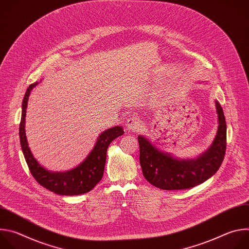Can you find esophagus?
Segmentation results:
<instances>
[{
    "mask_svg": "<svg viewBox=\"0 0 249 249\" xmlns=\"http://www.w3.org/2000/svg\"><path fill=\"white\" fill-rule=\"evenodd\" d=\"M140 127H141V123L137 116L133 115L127 119V121H126L127 130L135 132V131H138L140 129Z\"/></svg>",
    "mask_w": 249,
    "mask_h": 249,
    "instance_id": "34e87169",
    "label": "esophagus"
}]
</instances>
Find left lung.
I'll return each mask as SVG.
<instances>
[{
	"label": "left lung",
	"mask_w": 249,
	"mask_h": 249,
	"mask_svg": "<svg viewBox=\"0 0 249 249\" xmlns=\"http://www.w3.org/2000/svg\"><path fill=\"white\" fill-rule=\"evenodd\" d=\"M216 108L219 118L217 136L209 150L196 160L173 159L159 151L145 137H138L142 171L151 184L163 190L188 189L203 183L218 171L227 149V123L218 101Z\"/></svg>",
	"instance_id": "left-lung-1"
}]
</instances>
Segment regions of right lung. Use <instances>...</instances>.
<instances>
[{"label":"right lung","instance_id":"obj_1","mask_svg":"<svg viewBox=\"0 0 249 249\" xmlns=\"http://www.w3.org/2000/svg\"><path fill=\"white\" fill-rule=\"evenodd\" d=\"M37 82L26 89L21 106V120L19 124V141L21 150L28 165L29 171L41 186L59 195L73 196L87 193L94 188L103 176L106 152L111 142L124 134L120 126H115L100 134L96 144L88 158L76 168L66 172H51L42 167L35 160L29 150L24 131L25 115L28 96L31 89L37 86Z\"/></svg>","mask_w":249,"mask_h":249}]
</instances>
